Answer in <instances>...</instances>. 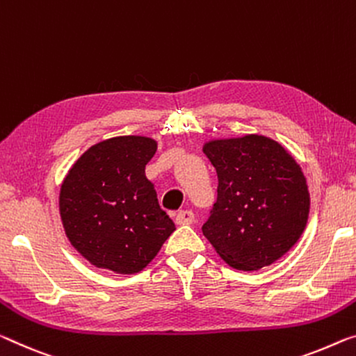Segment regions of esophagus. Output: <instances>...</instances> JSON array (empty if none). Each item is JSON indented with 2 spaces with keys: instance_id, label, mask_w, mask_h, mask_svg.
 Returning <instances> with one entry per match:
<instances>
[{
  "instance_id": "34e87169",
  "label": "esophagus",
  "mask_w": 356,
  "mask_h": 356,
  "mask_svg": "<svg viewBox=\"0 0 356 356\" xmlns=\"http://www.w3.org/2000/svg\"><path fill=\"white\" fill-rule=\"evenodd\" d=\"M194 221V213L191 210H179L175 216V222L179 224V226H184V224H193Z\"/></svg>"
}]
</instances>
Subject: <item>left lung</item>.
<instances>
[{"label": "left lung", "instance_id": "8db88e82", "mask_svg": "<svg viewBox=\"0 0 356 356\" xmlns=\"http://www.w3.org/2000/svg\"><path fill=\"white\" fill-rule=\"evenodd\" d=\"M218 199L202 232L237 270H259L294 247L307 224L310 195L299 163L264 135L210 140Z\"/></svg>", "mask_w": 356, "mask_h": 356}]
</instances>
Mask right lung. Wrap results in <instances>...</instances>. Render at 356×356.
<instances>
[{"mask_svg":"<svg viewBox=\"0 0 356 356\" xmlns=\"http://www.w3.org/2000/svg\"><path fill=\"white\" fill-rule=\"evenodd\" d=\"M156 147L149 136L103 140L90 146L63 179L58 209L65 234L98 269L143 270L175 231L145 175Z\"/></svg>","mask_w":356,"mask_h":356,"instance_id":"1","label":"right lung"}]
</instances>
